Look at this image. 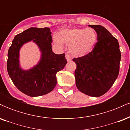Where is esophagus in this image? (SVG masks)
<instances>
[{"instance_id": "obj_1", "label": "esophagus", "mask_w": 130, "mask_h": 130, "mask_svg": "<svg viewBox=\"0 0 130 130\" xmlns=\"http://www.w3.org/2000/svg\"><path fill=\"white\" fill-rule=\"evenodd\" d=\"M65 58H66L67 60L68 61V62H70V61L72 60V58H71V57L68 54H66V56H65Z\"/></svg>"}]
</instances>
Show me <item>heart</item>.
<instances>
[{
  "label": "heart",
  "mask_w": 130,
  "mask_h": 130,
  "mask_svg": "<svg viewBox=\"0 0 130 130\" xmlns=\"http://www.w3.org/2000/svg\"><path fill=\"white\" fill-rule=\"evenodd\" d=\"M97 33L93 28H74L61 30L54 41L59 45L66 44L73 56L83 57L92 51L97 42Z\"/></svg>",
  "instance_id": "1"
}]
</instances>
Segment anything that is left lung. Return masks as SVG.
Wrapping results in <instances>:
<instances>
[{
  "instance_id": "left-lung-1",
  "label": "left lung",
  "mask_w": 130,
  "mask_h": 130,
  "mask_svg": "<svg viewBox=\"0 0 130 130\" xmlns=\"http://www.w3.org/2000/svg\"><path fill=\"white\" fill-rule=\"evenodd\" d=\"M97 33L98 42L86 56L74 58L76 85L80 92L98 97L109 90L119 73L121 53L117 40L100 25H88Z\"/></svg>"
}]
</instances>
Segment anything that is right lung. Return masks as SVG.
<instances>
[{"instance_id":"add662e5","label":"right lung","mask_w":130,"mask_h":130,"mask_svg":"<svg viewBox=\"0 0 130 130\" xmlns=\"http://www.w3.org/2000/svg\"><path fill=\"white\" fill-rule=\"evenodd\" d=\"M32 41L38 46L41 55L39 62L27 70L20 64V50L26 43ZM50 28L30 27L14 37L8 52L7 71L13 84L21 92L35 97L46 95L57 84L56 74L65 67V54H56L52 50Z\"/></svg>"}]
</instances>
